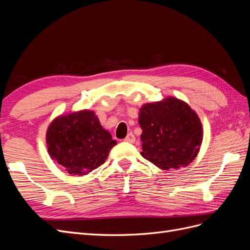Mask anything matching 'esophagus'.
Returning <instances> with one entry per match:
<instances>
[{"mask_svg":"<svg viewBox=\"0 0 250 250\" xmlns=\"http://www.w3.org/2000/svg\"><path fill=\"white\" fill-rule=\"evenodd\" d=\"M124 141H125V142H128V143H134V142H135L134 134H133L132 132H129V133L127 134V137L125 138Z\"/></svg>","mask_w":250,"mask_h":250,"instance_id":"esophagus-1","label":"esophagus"}]
</instances>
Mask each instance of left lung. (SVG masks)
<instances>
[{"instance_id": "8db88e82", "label": "left lung", "mask_w": 250, "mask_h": 250, "mask_svg": "<svg viewBox=\"0 0 250 250\" xmlns=\"http://www.w3.org/2000/svg\"><path fill=\"white\" fill-rule=\"evenodd\" d=\"M142 156L162 170L179 169L197 156L203 139L200 119L175 97L140 108Z\"/></svg>"}]
</instances>
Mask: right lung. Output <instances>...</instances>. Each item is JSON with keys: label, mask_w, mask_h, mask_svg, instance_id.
<instances>
[{"label": "right lung", "mask_w": 250, "mask_h": 250, "mask_svg": "<svg viewBox=\"0 0 250 250\" xmlns=\"http://www.w3.org/2000/svg\"><path fill=\"white\" fill-rule=\"evenodd\" d=\"M50 157L71 175H86L106 161L117 145L93 110L82 109L60 115L52 121L46 134Z\"/></svg>", "instance_id": "1"}]
</instances>
